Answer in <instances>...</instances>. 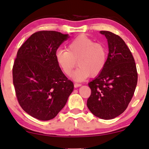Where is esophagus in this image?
Returning <instances> with one entry per match:
<instances>
[{"instance_id":"1","label":"esophagus","mask_w":149,"mask_h":149,"mask_svg":"<svg viewBox=\"0 0 149 149\" xmlns=\"http://www.w3.org/2000/svg\"><path fill=\"white\" fill-rule=\"evenodd\" d=\"M74 87H78L81 86V83H75L74 84Z\"/></svg>"}]
</instances>
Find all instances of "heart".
I'll list each match as a JSON object with an SVG mask.
<instances>
[{"label": "heart", "instance_id": "obj_1", "mask_svg": "<svg viewBox=\"0 0 149 149\" xmlns=\"http://www.w3.org/2000/svg\"><path fill=\"white\" fill-rule=\"evenodd\" d=\"M107 47L102 42L81 34L71 40L67 50L58 49L56 60L65 74L70 76L77 64L79 66L72 75L75 81H83L90 77H95L102 72L108 60Z\"/></svg>", "mask_w": 149, "mask_h": 149}]
</instances>
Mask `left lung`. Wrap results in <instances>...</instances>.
Here are the masks:
<instances>
[{"instance_id":"obj_1","label":"left lung","mask_w":149,"mask_h":149,"mask_svg":"<svg viewBox=\"0 0 149 149\" xmlns=\"http://www.w3.org/2000/svg\"><path fill=\"white\" fill-rule=\"evenodd\" d=\"M100 32L107 38L109 52L104 69L88 83L91 95L87 106L96 117L112 119L127 108L137 85L138 72L124 40L111 32Z\"/></svg>"}]
</instances>
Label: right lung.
Listing matches in <instances>:
<instances>
[{"label":"right lung","mask_w":149,"mask_h":149,"mask_svg":"<svg viewBox=\"0 0 149 149\" xmlns=\"http://www.w3.org/2000/svg\"><path fill=\"white\" fill-rule=\"evenodd\" d=\"M68 34L52 30L32 34L20 47L13 66V83L20 107L36 119H54L74 89L56 60Z\"/></svg>","instance_id":"1"}]
</instances>
